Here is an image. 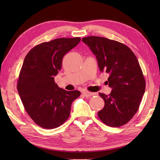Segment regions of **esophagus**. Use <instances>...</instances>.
Masks as SVG:
<instances>
[{"label": "esophagus", "mask_w": 160, "mask_h": 160, "mask_svg": "<svg viewBox=\"0 0 160 160\" xmlns=\"http://www.w3.org/2000/svg\"><path fill=\"white\" fill-rule=\"evenodd\" d=\"M83 95L85 97H91V96H94L95 93L89 92V91H84Z\"/></svg>", "instance_id": "esophagus-1"}]
</instances>
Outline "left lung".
Returning a JSON list of instances; mask_svg holds the SVG:
<instances>
[{
	"label": "left lung",
	"instance_id": "1",
	"mask_svg": "<svg viewBox=\"0 0 160 160\" xmlns=\"http://www.w3.org/2000/svg\"><path fill=\"white\" fill-rule=\"evenodd\" d=\"M82 41L96 57L99 69L108 74L109 95L99 93L104 107L98 115L105 124L119 127L133 117L144 96L146 83L133 52L127 46L103 37L89 36Z\"/></svg>",
	"mask_w": 160,
	"mask_h": 160
}]
</instances>
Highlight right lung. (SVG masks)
I'll return each mask as SVG.
<instances>
[{"instance_id":"1","label":"right lung","mask_w":160,"mask_h":160,"mask_svg":"<svg viewBox=\"0 0 160 160\" xmlns=\"http://www.w3.org/2000/svg\"><path fill=\"white\" fill-rule=\"evenodd\" d=\"M79 37L61 38L42 42L27 54L20 70L17 89L26 111L36 124L55 128L69 118L79 91H67L54 82L62 67V58L80 42Z\"/></svg>"}]
</instances>
